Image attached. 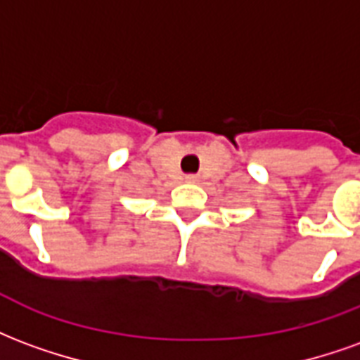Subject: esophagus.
Wrapping results in <instances>:
<instances>
[{"mask_svg":"<svg viewBox=\"0 0 360 360\" xmlns=\"http://www.w3.org/2000/svg\"><path fill=\"white\" fill-rule=\"evenodd\" d=\"M187 181L188 183H196V181H198V177H196V175H188Z\"/></svg>","mask_w":360,"mask_h":360,"instance_id":"34e87169","label":"esophagus"}]
</instances>
